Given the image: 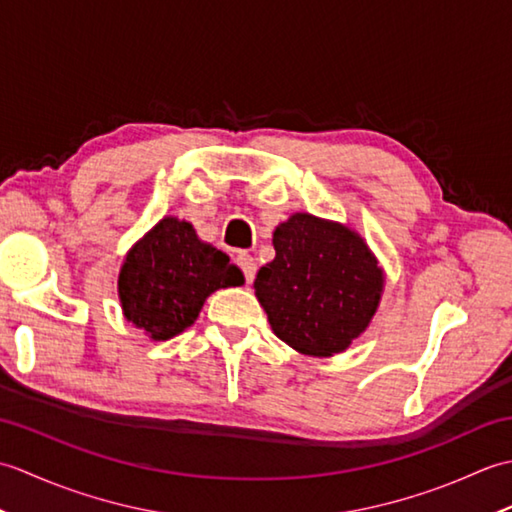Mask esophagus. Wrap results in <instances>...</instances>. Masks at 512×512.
<instances>
[{
  "label": "esophagus",
  "instance_id": "obj_1",
  "mask_svg": "<svg viewBox=\"0 0 512 512\" xmlns=\"http://www.w3.org/2000/svg\"><path fill=\"white\" fill-rule=\"evenodd\" d=\"M237 266L242 268L246 284H250V281L255 279V273H257V262H255V257H253V255H248V253H239V255H237Z\"/></svg>",
  "mask_w": 512,
  "mask_h": 512
}]
</instances>
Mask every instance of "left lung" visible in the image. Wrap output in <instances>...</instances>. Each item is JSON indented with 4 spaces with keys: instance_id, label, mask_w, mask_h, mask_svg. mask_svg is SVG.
I'll use <instances>...</instances> for the list:
<instances>
[{
    "instance_id": "1",
    "label": "left lung",
    "mask_w": 512,
    "mask_h": 512,
    "mask_svg": "<svg viewBox=\"0 0 512 512\" xmlns=\"http://www.w3.org/2000/svg\"><path fill=\"white\" fill-rule=\"evenodd\" d=\"M275 259L259 268L255 297L270 328L308 356L345 352L372 323L385 273L354 228L292 213L273 233Z\"/></svg>"
}]
</instances>
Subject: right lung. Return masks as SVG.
<instances>
[{
	"label": "right lung",
	"mask_w": 512,
	"mask_h": 512,
	"mask_svg": "<svg viewBox=\"0 0 512 512\" xmlns=\"http://www.w3.org/2000/svg\"><path fill=\"white\" fill-rule=\"evenodd\" d=\"M242 284L226 253L202 242L191 222L165 215L127 250L118 299L129 323L151 341H167L195 323L215 290Z\"/></svg>",
	"instance_id": "1"
}]
</instances>
